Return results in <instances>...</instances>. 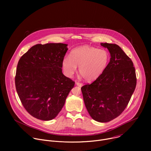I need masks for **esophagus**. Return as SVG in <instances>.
<instances>
[{
    "label": "esophagus",
    "instance_id": "esophagus-1",
    "mask_svg": "<svg viewBox=\"0 0 151 151\" xmlns=\"http://www.w3.org/2000/svg\"><path fill=\"white\" fill-rule=\"evenodd\" d=\"M76 84L78 85V86H79V87H82V86L83 85V83H81V82H76Z\"/></svg>",
    "mask_w": 151,
    "mask_h": 151
}]
</instances>
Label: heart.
Segmentation results:
<instances>
[{"instance_id": "heart-1", "label": "heart", "mask_w": 151, "mask_h": 151, "mask_svg": "<svg viewBox=\"0 0 151 151\" xmlns=\"http://www.w3.org/2000/svg\"><path fill=\"white\" fill-rule=\"evenodd\" d=\"M109 60L110 55L106 50L85 45L72 50L70 57H64L62 66L66 75L71 76L79 65L81 76L87 81H93L104 72Z\"/></svg>"}]
</instances>
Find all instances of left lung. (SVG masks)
Segmentation results:
<instances>
[{"instance_id": "8db88e82", "label": "left lung", "mask_w": 151, "mask_h": 151, "mask_svg": "<svg viewBox=\"0 0 151 151\" xmlns=\"http://www.w3.org/2000/svg\"><path fill=\"white\" fill-rule=\"evenodd\" d=\"M111 60L104 72L93 82L81 87L86 108L100 122L113 120L125 110L136 88L137 78L131 58L116 44H101Z\"/></svg>"}]
</instances>
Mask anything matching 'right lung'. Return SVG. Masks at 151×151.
<instances>
[{"label": "right lung", "mask_w": 151, "mask_h": 151, "mask_svg": "<svg viewBox=\"0 0 151 151\" xmlns=\"http://www.w3.org/2000/svg\"><path fill=\"white\" fill-rule=\"evenodd\" d=\"M67 46L61 43L37 44L18 61L15 77L17 94L27 112L38 119L55 118L75 85L62 73Z\"/></svg>", "instance_id": "1"}]
</instances>
